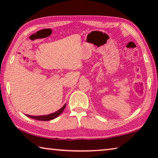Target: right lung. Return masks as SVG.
Instances as JSON below:
<instances>
[{
  "label": "right lung",
  "mask_w": 158,
  "mask_h": 158,
  "mask_svg": "<svg viewBox=\"0 0 158 158\" xmlns=\"http://www.w3.org/2000/svg\"><path fill=\"white\" fill-rule=\"evenodd\" d=\"M65 105H64L62 108H60L59 110H58L57 111L54 112V113H52L51 114H48V115H45V116H31V115H26V116H28L29 118H31L35 119V120H38V121H51V120H53L56 118L58 117L59 115L62 113L64 109L65 108Z\"/></svg>",
  "instance_id": "right-lung-1"
}]
</instances>
